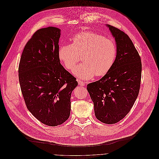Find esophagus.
I'll list each match as a JSON object with an SVG mask.
<instances>
[{"instance_id":"1","label":"esophagus","mask_w":159,"mask_h":159,"mask_svg":"<svg viewBox=\"0 0 159 159\" xmlns=\"http://www.w3.org/2000/svg\"><path fill=\"white\" fill-rule=\"evenodd\" d=\"M78 84H79L80 85H81V86H84V85H85V82H83V81H81L80 80H78Z\"/></svg>"}]
</instances>
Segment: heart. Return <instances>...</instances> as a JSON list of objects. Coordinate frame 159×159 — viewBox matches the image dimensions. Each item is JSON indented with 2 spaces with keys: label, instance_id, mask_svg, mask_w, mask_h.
I'll return each instance as SVG.
<instances>
[{
  "label": "heart",
  "instance_id": "heart-1",
  "mask_svg": "<svg viewBox=\"0 0 159 159\" xmlns=\"http://www.w3.org/2000/svg\"><path fill=\"white\" fill-rule=\"evenodd\" d=\"M70 41V44L60 47L58 55L64 67L69 70L74 69L81 56L83 63L73 70L77 77L89 80L95 75L105 76L114 66L117 54L114 40L86 31L74 35Z\"/></svg>",
  "mask_w": 159,
  "mask_h": 159
}]
</instances>
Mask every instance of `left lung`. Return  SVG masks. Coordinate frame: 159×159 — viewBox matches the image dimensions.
Masks as SVG:
<instances>
[{"label":"left lung","instance_id":"obj_1","mask_svg":"<svg viewBox=\"0 0 159 159\" xmlns=\"http://www.w3.org/2000/svg\"><path fill=\"white\" fill-rule=\"evenodd\" d=\"M115 37L117 54L114 66L99 80L87 85L94 102L96 118L105 124H115L132 108L141 81V57L127 34L107 25Z\"/></svg>","mask_w":159,"mask_h":159}]
</instances>
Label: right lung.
<instances>
[{
	"mask_svg": "<svg viewBox=\"0 0 159 159\" xmlns=\"http://www.w3.org/2000/svg\"><path fill=\"white\" fill-rule=\"evenodd\" d=\"M60 30H37L23 50L18 78L25 105L43 124L56 126L70 112V96L78 81L60 63L58 52Z\"/></svg>",
	"mask_w": 159,
	"mask_h": 159,
	"instance_id": "right-lung-1",
	"label": "right lung"
}]
</instances>
